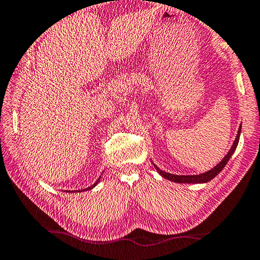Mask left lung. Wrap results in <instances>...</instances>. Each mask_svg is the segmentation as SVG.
<instances>
[{"label": "left lung", "mask_w": 260, "mask_h": 260, "mask_svg": "<svg viewBox=\"0 0 260 260\" xmlns=\"http://www.w3.org/2000/svg\"><path fill=\"white\" fill-rule=\"evenodd\" d=\"M241 129H242V126H239V129H238V133H237V137H236V140L234 142V145L229 150V153H228L225 156L222 161L219 162L218 165L215 166L214 168L211 170H209L207 173H203V174H200V175H174V174H169V173H166L164 170H161L160 168L157 167V166H155L154 164V167L156 168L157 173L160 174L162 177H165V179H167L169 181H173V182H176V183H207V182L211 181L214 179L215 176L218 175V174L222 172V169L225 167V165L228 164V161L230 160V157L232 156V154L237 148V145H238V141H239V137H241Z\"/></svg>", "instance_id": "obj_1"}]
</instances>
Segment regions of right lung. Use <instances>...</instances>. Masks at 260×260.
Listing matches in <instances>:
<instances>
[{
	"label": "right lung",
	"mask_w": 260,
	"mask_h": 260,
	"mask_svg": "<svg viewBox=\"0 0 260 260\" xmlns=\"http://www.w3.org/2000/svg\"><path fill=\"white\" fill-rule=\"evenodd\" d=\"M99 180H100V179H98V180H96V182H95V183H94V184H92V185H91V187H88V188H86V189H83V190H84V191H86V190H90V189H92L93 187H95V185H96V184H98V182H99ZM83 190H78V191L80 192V191H83ZM75 191H76V190H75Z\"/></svg>",
	"instance_id": "add662e5"
}]
</instances>
